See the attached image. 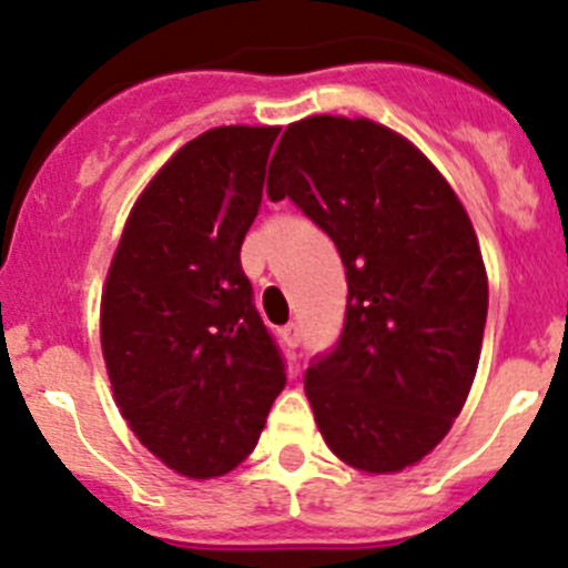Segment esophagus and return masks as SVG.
Instances as JSON below:
<instances>
[{
    "mask_svg": "<svg viewBox=\"0 0 568 568\" xmlns=\"http://www.w3.org/2000/svg\"><path fill=\"white\" fill-rule=\"evenodd\" d=\"M300 338H302L300 322H288V325L283 327V344L288 349H296V347H300Z\"/></svg>",
    "mask_w": 568,
    "mask_h": 568,
    "instance_id": "1",
    "label": "esophagus"
}]
</instances>
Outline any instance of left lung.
I'll list each match as a JSON object with an SVG mask.
<instances>
[{
    "label": "left lung",
    "instance_id": "8db88e82",
    "mask_svg": "<svg viewBox=\"0 0 568 568\" xmlns=\"http://www.w3.org/2000/svg\"><path fill=\"white\" fill-rule=\"evenodd\" d=\"M266 193L327 232L347 274L342 333L305 369L322 437L369 474L415 465L479 364L487 277L468 212L404 136L331 114L285 129Z\"/></svg>",
    "mask_w": 568,
    "mask_h": 568
}]
</instances>
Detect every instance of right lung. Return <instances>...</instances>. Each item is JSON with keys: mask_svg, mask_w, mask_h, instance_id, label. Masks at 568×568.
I'll use <instances>...</instances> for the list:
<instances>
[{"mask_svg": "<svg viewBox=\"0 0 568 568\" xmlns=\"http://www.w3.org/2000/svg\"><path fill=\"white\" fill-rule=\"evenodd\" d=\"M277 134L224 125L187 142L131 210L105 280L100 344L116 406L190 479L237 468L285 386L241 266Z\"/></svg>", "mask_w": 568, "mask_h": 568, "instance_id": "add662e5", "label": "right lung"}]
</instances>
